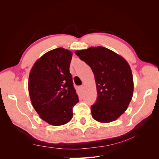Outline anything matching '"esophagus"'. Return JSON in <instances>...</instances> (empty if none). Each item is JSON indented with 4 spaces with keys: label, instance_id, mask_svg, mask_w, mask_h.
Masks as SVG:
<instances>
[{
    "label": "esophagus",
    "instance_id": "obj_1",
    "mask_svg": "<svg viewBox=\"0 0 159 159\" xmlns=\"http://www.w3.org/2000/svg\"><path fill=\"white\" fill-rule=\"evenodd\" d=\"M80 88L81 89V90H83L84 89V85H81L80 87Z\"/></svg>",
    "mask_w": 159,
    "mask_h": 159
}]
</instances>
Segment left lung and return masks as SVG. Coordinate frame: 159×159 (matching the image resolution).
Wrapping results in <instances>:
<instances>
[{
    "label": "left lung",
    "mask_w": 159,
    "mask_h": 159,
    "mask_svg": "<svg viewBox=\"0 0 159 159\" xmlns=\"http://www.w3.org/2000/svg\"><path fill=\"white\" fill-rule=\"evenodd\" d=\"M75 54L94 74L98 99L91 107L93 118L100 123L115 121L127 110L133 98L134 84L128 62L102 46L76 50Z\"/></svg>",
    "instance_id": "8db88e82"
}]
</instances>
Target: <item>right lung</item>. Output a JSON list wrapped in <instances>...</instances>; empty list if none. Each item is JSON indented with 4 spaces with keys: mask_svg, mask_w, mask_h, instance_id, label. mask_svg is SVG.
I'll return each mask as SVG.
<instances>
[{
    "mask_svg": "<svg viewBox=\"0 0 159 159\" xmlns=\"http://www.w3.org/2000/svg\"><path fill=\"white\" fill-rule=\"evenodd\" d=\"M72 52L63 48L46 52L32 66L28 91L32 106L40 117L60 126L73 117L72 107L79 102L70 66Z\"/></svg>",
    "mask_w": 159,
    "mask_h": 159,
    "instance_id": "1",
    "label": "right lung"
}]
</instances>
